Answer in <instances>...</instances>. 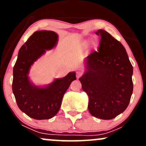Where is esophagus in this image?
<instances>
[{
    "label": "esophagus",
    "mask_w": 146,
    "mask_h": 146,
    "mask_svg": "<svg viewBox=\"0 0 146 146\" xmlns=\"http://www.w3.org/2000/svg\"><path fill=\"white\" fill-rule=\"evenodd\" d=\"M82 74H83V72H82V71H78V72H77V73H76L77 78H78V79L80 78V77H81L82 75Z\"/></svg>",
    "instance_id": "esophagus-1"
}]
</instances>
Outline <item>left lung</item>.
<instances>
[{"mask_svg": "<svg viewBox=\"0 0 146 146\" xmlns=\"http://www.w3.org/2000/svg\"><path fill=\"white\" fill-rule=\"evenodd\" d=\"M98 51L86 59V72L79 80L89 98L88 108L93 116L112 119L123 113L133 90V67L124 46L103 29Z\"/></svg>", "mask_w": 146, "mask_h": 146, "instance_id": "1", "label": "left lung"}]
</instances>
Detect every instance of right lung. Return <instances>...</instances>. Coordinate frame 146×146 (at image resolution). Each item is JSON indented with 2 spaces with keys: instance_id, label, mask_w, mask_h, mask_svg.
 Returning a JSON list of instances; mask_svg holds the SVG:
<instances>
[{
  "instance_id": "add662e5",
  "label": "right lung",
  "mask_w": 146,
  "mask_h": 146,
  "mask_svg": "<svg viewBox=\"0 0 146 146\" xmlns=\"http://www.w3.org/2000/svg\"><path fill=\"white\" fill-rule=\"evenodd\" d=\"M58 36L52 31H38L29 37L18 52L13 69L12 90L18 108L35 119H48L59 111L64 94L73 80L75 73L56 79L46 87H38L29 81L28 74L31 65L56 46Z\"/></svg>"
}]
</instances>
